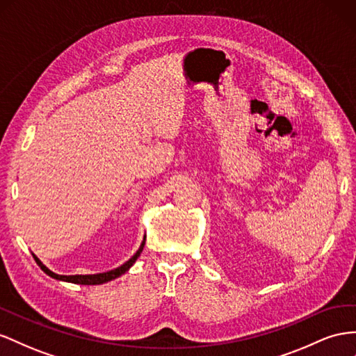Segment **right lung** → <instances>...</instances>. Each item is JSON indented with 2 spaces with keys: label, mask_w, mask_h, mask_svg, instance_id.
Wrapping results in <instances>:
<instances>
[{
  "label": "right lung",
  "mask_w": 356,
  "mask_h": 356,
  "mask_svg": "<svg viewBox=\"0 0 356 356\" xmlns=\"http://www.w3.org/2000/svg\"><path fill=\"white\" fill-rule=\"evenodd\" d=\"M145 238L143 236L142 243L139 245V248L136 250V253H134L127 262H124L121 266L115 268V270H111V271H106V273H99V274H76V275H61V274H56L54 271H51L49 268H47L40 259H38L34 253H33V257L35 259L37 265L42 268V271L46 273L49 277L55 278V280H60V282H67V283H74V284H103V283H108L111 280H115V278H118L120 275L126 274L130 268L133 266V264L138 261V257L140 256L142 250H143V245H145Z\"/></svg>",
  "instance_id": "1"
}]
</instances>
